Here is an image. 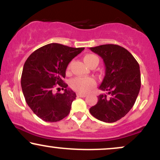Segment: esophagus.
Wrapping results in <instances>:
<instances>
[{"label":"esophagus","mask_w":160,"mask_h":160,"mask_svg":"<svg viewBox=\"0 0 160 160\" xmlns=\"http://www.w3.org/2000/svg\"><path fill=\"white\" fill-rule=\"evenodd\" d=\"M77 95H78V97H81V98H85L86 95H87L86 94H83V93H80V92H78Z\"/></svg>","instance_id":"esophagus-1"}]
</instances>
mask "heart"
Wrapping results in <instances>:
<instances>
[{
  "instance_id": "heart-1",
  "label": "heart",
  "mask_w": 160,
  "mask_h": 160,
  "mask_svg": "<svg viewBox=\"0 0 160 160\" xmlns=\"http://www.w3.org/2000/svg\"><path fill=\"white\" fill-rule=\"evenodd\" d=\"M83 61L89 67L92 65H98V58L94 54H86L83 57ZM71 63H69L68 65L67 71H68L71 68ZM95 85V81L94 79L91 78H80L77 77L71 79L70 81V86L74 90L80 92H86L90 90L92 88H93Z\"/></svg>"
}]
</instances>
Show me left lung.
I'll return each mask as SVG.
<instances>
[{
    "label": "left lung",
    "mask_w": 160,
    "mask_h": 160,
    "mask_svg": "<svg viewBox=\"0 0 160 160\" xmlns=\"http://www.w3.org/2000/svg\"><path fill=\"white\" fill-rule=\"evenodd\" d=\"M103 59L105 76L99 89L108 92L98 96V102L89 112L98 120L114 122L126 116L135 104L141 88L138 63L127 49L119 45L91 47Z\"/></svg>",
    "instance_id": "1"
}]
</instances>
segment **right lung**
<instances>
[{"label":"right lung","mask_w":160,"mask_h":160,"mask_svg":"<svg viewBox=\"0 0 160 160\" xmlns=\"http://www.w3.org/2000/svg\"><path fill=\"white\" fill-rule=\"evenodd\" d=\"M83 49L49 43L32 52L25 62L21 78L24 97L32 111L46 122L59 121L70 113L77 95L62 79L69 62ZM57 85L63 93L53 92Z\"/></svg>","instance_id":"1"}]
</instances>
